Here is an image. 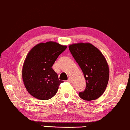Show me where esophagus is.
Masks as SVG:
<instances>
[{"label": "esophagus", "mask_w": 130, "mask_h": 130, "mask_svg": "<svg viewBox=\"0 0 130 130\" xmlns=\"http://www.w3.org/2000/svg\"><path fill=\"white\" fill-rule=\"evenodd\" d=\"M68 82H69V83L72 82V79H71V78H68Z\"/></svg>", "instance_id": "34e87169"}]
</instances>
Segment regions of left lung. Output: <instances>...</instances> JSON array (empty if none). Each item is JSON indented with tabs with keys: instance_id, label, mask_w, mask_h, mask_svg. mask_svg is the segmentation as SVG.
<instances>
[{
	"instance_id": "obj_1",
	"label": "left lung",
	"mask_w": 130,
	"mask_h": 130,
	"mask_svg": "<svg viewBox=\"0 0 130 130\" xmlns=\"http://www.w3.org/2000/svg\"><path fill=\"white\" fill-rule=\"evenodd\" d=\"M69 49L79 65L86 80L85 90L78 95L82 100H97L104 93L108 84L109 69L100 50L90 43L69 45Z\"/></svg>"
}]
</instances>
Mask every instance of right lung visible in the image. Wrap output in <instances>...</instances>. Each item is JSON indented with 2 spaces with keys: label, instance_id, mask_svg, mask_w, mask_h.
I'll return each instance as SVG.
<instances>
[{
  "label": "right lung",
  "instance_id": "obj_1",
  "mask_svg": "<svg viewBox=\"0 0 130 130\" xmlns=\"http://www.w3.org/2000/svg\"><path fill=\"white\" fill-rule=\"evenodd\" d=\"M66 45L50 41L36 45L26 56L22 69V78L30 95L40 100H48L57 93L62 81L52 69Z\"/></svg>",
  "mask_w": 130,
  "mask_h": 130
}]
</instances>
